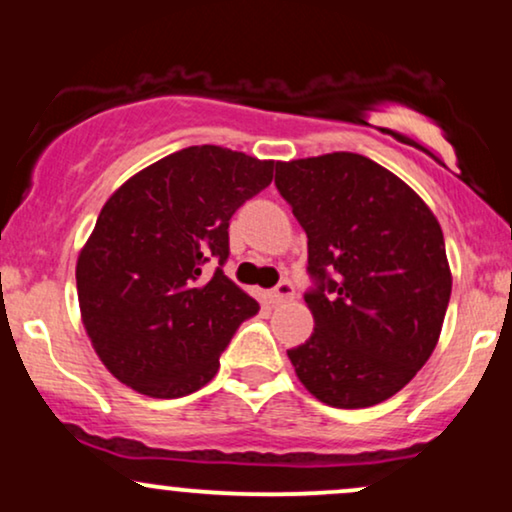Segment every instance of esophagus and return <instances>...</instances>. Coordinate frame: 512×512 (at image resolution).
<instances>
[{
  "mask_svg": "<svg viewBox=\"0 0 512 512\" xmlns=\"http://www.w3.org/2000/svg\"><path fill=\"white\" fill-rule=\"evenodd\" d=\"M293 286L289 284V281H281L279 286H276V289L269 293V301H272L274 305H281V303H286V301H291L293 298Z\"/></svg>",
  "mask_w": 512,
  "mask_h": 512,
  "instance_id": "1",
  "label": "esophagus"
}]
</instances>
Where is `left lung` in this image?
I'll return each instance as SVG.
<instances>
[{
    "label": "left lung",
    "mask_w": 512,
    "mask_h": 512,
    "mask_svg": "<svg viewBox=\"0 0 512 512\" xmlns=\"http://www.w3.org/2000/svg\"><path fill=\"white\" fill-rule=\"evenodd\" d=\"M308 233L315 332L289 351L320 402L363 409L397 395L436 349L452 274L440 223L395 173L351 151L276 163Z\"/></svg>",
    "instance_id": "left-lung-1"
}]
</instances>
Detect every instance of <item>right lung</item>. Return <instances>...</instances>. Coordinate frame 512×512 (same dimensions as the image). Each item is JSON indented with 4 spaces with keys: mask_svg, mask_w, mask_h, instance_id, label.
<instances>
[{
    "mask_svg": "<svg viewBox=\"0 0 512 512\" xmlns=\"http://www.w3.org/2000/svg\"><path fill=\"white\" fill-rule=\"evenodd\" d=\"M274 178V161L204 144L139 170L110 195L76 260L84 330L139 395L185 397L219 370L257 301L223 274L228 221ZM220 264L207 275L203 264Z\"/></svg>",
    "mask_w": 512,
    "mask_h": 512,
    "instance_id": "obj_1",
    "label": "right lung"
}]
</instances>
